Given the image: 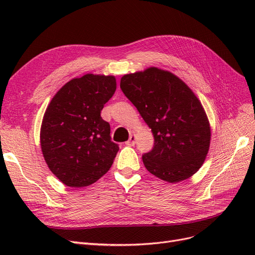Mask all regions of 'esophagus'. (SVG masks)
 Segmentation results:
<instances>
[{
    "label": "esophagus",
    "instance_id": "esophagus-1",
    "mask_svg": "<svg viewBox=\"0 0 255 255\" xmlns=\"http://www.w3.org/2000/svg\"><path fill=\"white\" fill-rule=\"evenodd\" d=\"M135 142H136V135H135V134H132V135L129 136L128 140L126 142V144H127V145H134Z\"/></svg>",
    "mask_w": 255,
    "mask_h": 255
}]
</instances>
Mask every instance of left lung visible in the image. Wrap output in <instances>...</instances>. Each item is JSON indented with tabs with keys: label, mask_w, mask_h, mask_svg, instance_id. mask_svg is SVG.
I'll list each match as a JSON object with an SVG mask.
<instances>
[{
	"label": "left lung",
	"mask_w": 255,
	"mask_h": 255,
	"mask_svg": "<svg viewBox=\"0 0 255 255\" xmlns=\"http://www.w3.org/2000/svg\"><path fill=\"white\" fill-rule=\"evenodd\" d=\"M120 88L154 137L153 149L142 155L146 170L169 183L194 175L211 143L210 121L194 91L170 71L156 67L125 74Z\"/></svg>",
	"instance_id": "obj_1"
}]
</instances>
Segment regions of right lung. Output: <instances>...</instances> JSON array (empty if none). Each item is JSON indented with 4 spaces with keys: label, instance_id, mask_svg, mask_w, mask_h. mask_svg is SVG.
Masks as SVG:
<instances>
[{
    "label": "right lung",
    "instance_id": "1",
    "mask_svg": "<svg viewBox=\"0 0 255 255\" xmlns=\"http://www.w3.org/2000/svg\"><path fill=\"white\" fill-rule=\"evenodd\" d=\"M116 88L114 75L85 74L66 83L45 110L41 151L52 173L69 187L89 186L114 163L119 146L101 111Z\"/></svg>",
    "mask_w": 255,
    "mask_h": 255
}]
</instances>
